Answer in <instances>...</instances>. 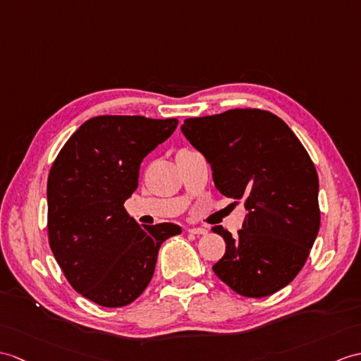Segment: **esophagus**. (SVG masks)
Instances as JSON below:
<instances>
[{
	"label": "esophagus",
	"mask_w": 361,
	"mask_h": 361,
	"mask_svg": "<svg viewBox=\"0 0 361 361\" xmlns=\"http://www.w3.org/2000/svg\"><path fill=\"white\" fill-rule=\"evenodd\" d=\"M188 232L197 233V235H204V233H207V229H204V228H189Z\"/></svg>",
	"instance_id": "obj_1"
}]
</instances>
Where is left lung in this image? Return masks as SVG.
<instances>
[{
  "label": "left lung",
  "mask_w": 361,
  "mask_h": 361,
  "mask_svg": "<svg viewBox=\"0 0 361 361\" xmlns=\"http://www.w3.org/2000/svg\"><path fill=\"white\" fill-rule=\"evenodd\" d=\"M181 132L211 164L215 188L247 211L237 237L212 228L226 243L216 276L250 298L288 286L320 229L318 175L295 133L259 109L188 118Z\"/></svg>",
  "instance_id": "obj_1"
}]
</instances>
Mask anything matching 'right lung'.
Returning <instances> with one entry per match:
<instances>
[{"mask_svg":"<svg viewBox=\"0 0 361 361\" xmlns=\"http://www.w3.org/2000/svg\"><path fill=\"white\" fill-rule=\"evenodd\" d=\"M178 120L102 115L82 123L58 154L47 180L49 243L72 288L104 307L137 300L152 279L173 223L140 226L124 201L138 188L140 164Z\"/></svg>","mask_w":361,"mask_h":361,"instance_id":"add662e5","label":"right lung"}]
</instances>
